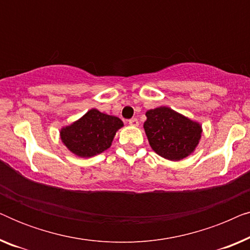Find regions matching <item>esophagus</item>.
Instances as JSON below:
<instances>
[{"mask_svg":"<svg viewBox=\"0 0 250 250\" xmlns=\"http://www.w3.org/2000/svg\"><path fill=\"white\" fill-rule=\"evenodd\" d=\"M128 124L131 126H134V127H136V126H139V121L136 118H132V119H129V121H128Z\"/></svg>","mask_w":250,"mask_h":250,"instance_id":"1","label":"esophagus"}]
</instances>
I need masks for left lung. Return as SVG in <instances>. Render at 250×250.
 <instances>
[{
  "label": "left lung",
  "mask_w": 250,
  "mask_h": 250,
  "mask_svg": "<svg viewBox=\"0 0 250 250\" xmlns=\"http://www.w3.org/2000/svg\"><path fill=\"white\" fill-rule=\"evenodd\" d=\"M143 124L149 145L163 158L179 162L190 156L199 145L203 127L168 107H158L146 112Z\"/></svg>",
  "instance_id": "8db88e82"
}]
</instances>
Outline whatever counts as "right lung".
<instances>
[{
	"instance_id": "add662e5",
	"label": "right lung",
	"mask_w": 250,
	"mask_h": 250,
	"mask_svg": "<svg viewBox=\"0 0 250 250\" xmlns=\"http://www.w3.org/2000/svg\"><path fill=\"white\" fill-rule=\"evenodd\" d=\"M123 126L116 116L91 109L78 121L61 128L60 139L74 155L90 158L110 148L116 132Z\"/></svg>"
}]
</instances>
